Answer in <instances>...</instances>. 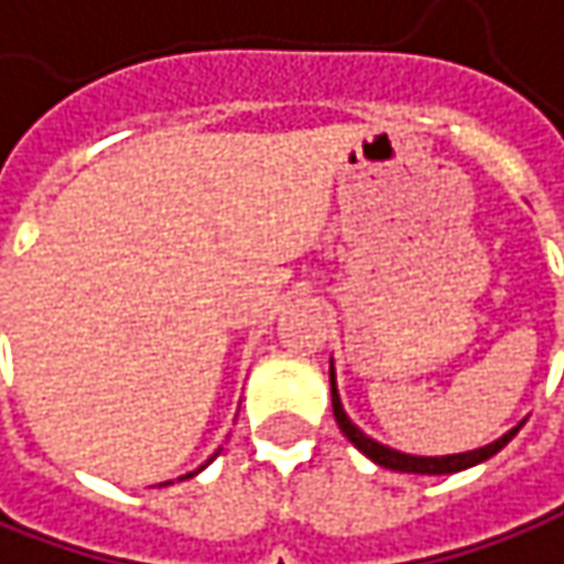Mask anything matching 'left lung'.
<instances>
[{
  "mask_svg": "<svg viewBox=\"0 0 564 564\" xmlns=\"http://www.w3.org/2000/svg\"><path fill=\"white\" fill-rule=\"evenodd\" d=\"M330 394H333V416H336V423H339V429H343V435H346L348 442L361 451L364 457H370L377 466H386V469H394V473H413V475L463 473V469H469V466H478V463L491 459L497 451H503V447L516 438V432L524 426V423H519V426L509 429L507 435H500L497 442L485 444V447H475V451H466V454H447V457H413V454H401V451H392V447H386V444L373 442L370 435H364L361 429L348 420V413L343 411V401H339V392H336V373H333V364H330Z\"/></svg>",
  "mask_w": 564,
  "mask_h": 564,
  "instance_id": "obj_1",
  "label": "left lung"
}]
</instances>
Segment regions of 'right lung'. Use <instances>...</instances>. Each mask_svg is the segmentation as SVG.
I'll use <instances>...</instances> for the list:
<instances>
[{
    "instance_id": "add662e5",
    "label": "right lung",
    "mask_w": 564,
    "mask_h": 564,
    "mask_svg": "<svg viewBox=\"0 0 564 564\" xmlns=\"http://www.w3.org/2000/svg\"><path fill=\"white\" fill-rule=\"evenodd\" d=\"M200 469H203V466H200ZM200 469H197V473H200ZM197 473H187V475H185V478H191V475H197Z\"/></svg>"
}]
</instances>
